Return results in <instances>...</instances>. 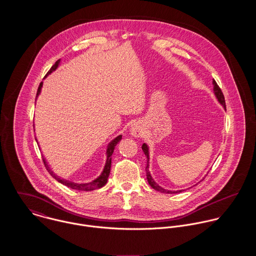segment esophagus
I'll list each match as a JSON object with an SVG mask.
<instances>
[{"label": "esophagus", "instance_id": "esophagus-1", "mask_svg": "<svg viewBox=\"0 0 256 256\" xmlns=\"http://www.w3.org/2000/svg\"><path fill=\"white\" fill-rule=\"evenodd\" d=\"M131 134L134 136V137H139L141 135V130L138 128V127H132L131 128Z\"/></svg>", "mask_w": 256, "mask_h": 256}]
</instances>
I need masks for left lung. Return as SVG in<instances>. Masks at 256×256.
I'll list each match as a JSON object with an SVG mask.
<instances>
[{
	"mask_svg": "<svg viewBox=\"0 0 256 256\" xmlns=\"http://www.w3.org/2000/svg\"><path fill=\"white\" fill-rule=\"evenodd\" d=\"M213 86H214V94H215V96H216V98H217V100H219L220 104L224 106V108L226 110V102H224V94H222V90H220V88L219 86L217 84V82H216V80H213ZM142 150H143V152H144V154H146V180H148V184L154 189V190H156V191H160V192H162V193H168V194H172V193H178V192H182V190H178V191H170V190H166V189H164L162 187H160V185H158L156 183L154 182V180H152V176H150V172H148V164H150V156H148V146L146 144H143V146H142Z\"/></svg>",
	"mask_w": 256,
	"mask_h": 256,
	"instance_id": "obj_1",
	"label": "left lung"
}]
</instances>
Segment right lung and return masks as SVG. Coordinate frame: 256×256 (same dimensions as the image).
<instances>
[{
    "mask_svg": "<svg viewBox=\"0 0 256 256\" xmlns=\"http://www.w3.org/2000/svg\"><path fill=\"white\" fill-rule=\"evenodd\" d=\"M59 64H60V60L56 61V63L51 67V69L48 71V73L46 74V76H44V78H45L49 74H51L53 71H55V70L58 68ZM42 84H43V82H40V84H39V86H38V90H37L36 98L37 96H39L40 92H41ZM121 139H122V136H121V135H119V136H117L115 139H113V140L110 142V144H108V148H106V162L104 168V170H102V174H100L96 180H92V182H90L74 183L72 182H69V180H63V178H61L57 176H56V174H55L50 170V168H49V166L47 164V162H46L45 158H43V162H44V164H45V166H46V168H47L48 172H49V174H51V176H53V178H54L58 182L62 183V184L66 185V186H68V187H70V188H72V189H76V190H80V191H92V190H94V189H98V188H100V187L104 186V185L106 184V182H108V176H110V168H111V156H112V154H113V152H114L115 146H116V145L119 143V141H120ZM37 144H38V142H37Z\"/></svg>",
    "mask_w": 256,
    "mask_h": 256,
    "instance_id": "obj_1",
    "label": "right lung"
}]
</instances>
